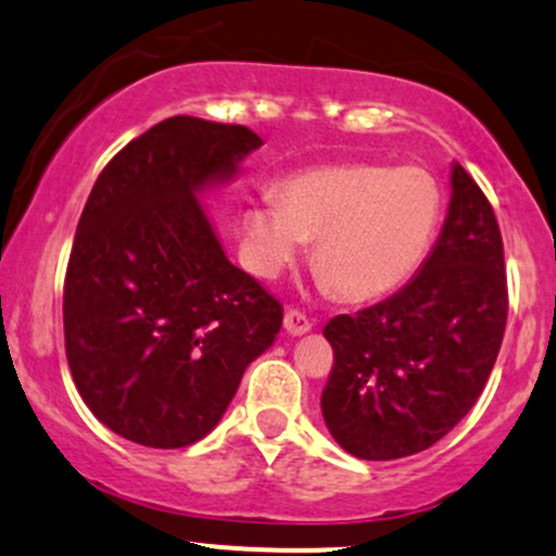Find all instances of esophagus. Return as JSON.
<instances>
[{"mask_svg":"<svg viewBox=\"0 0 556 556\" xmlns=\"http://www.w3.org/2000/svg\"><path fill=\"white\" fill-rule=\"evenodd\" d=\"M311 320H307L303 313L295 311V307H290V311H285V329L292 333V337H300V333H307L311 331Z\"/></svg>","mask_w":556,"mask_h":556,"instance_id":"obj_1","label":"esophagus"}]
</instances>
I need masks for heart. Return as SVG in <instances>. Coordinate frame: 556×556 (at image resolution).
Segmentation results:
<instances>
[{
	"mask_svg": "<svg viewBox=\"0 0 556 556\" xmlns=\"http://www.w3.org/2000/svg\"><path fill=\"white\" fill-rule=\"evenodd\" d=\"M440 191L417 165L344 163L285 178L279 197L243 214V261L261 279L279 277L316 240L313 264L346 300L393 290L430 243Z\"/></svg>",
	"mask_w": 556,
	"mask_h": 556,
	"instance_id": "1",
	"label": "heart"
}]
</instances>
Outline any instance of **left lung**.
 Returning <instances> with one entry per match:
<instances>
[{
	"label": "left lung",
	"mask_w": 556,
	"mask_h": 556,
	"mask_svg": "<svg viewBox=\"0 0 556 556\" xmlns=\"http://www.w3.org/2000/svg\"><path fill=\"white\" fill-rule=\"evenodd\" d=\"M438 243L396 295L326 324L333 365L320 412L365 460L414 456L445 438L484 391L507 324L503 236L460 165Z\"/></svg>",
	"instance_id": "left-lung-1"
}]
</instances>
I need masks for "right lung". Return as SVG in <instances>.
Segmentation results:
<instances>
[{
  "label": "right lung",
  "mask_w": 556,
  "mask_h": 556,
  "mask_svg": "<svg viewBox=\"0 0 556 556\" xmlns=\"http://www.w3.org/2000/svg\"><path fill=\"white\" fill-rule=\"evenodd\" d=\"M249 126L173 116L109 160L64 277V346L79 396L131 443L186 447L219 422L282 303L227 261L197 202L261 147Z\"/></svg>",
  "instance_id": "right-lung-1"
}]
</instances>
